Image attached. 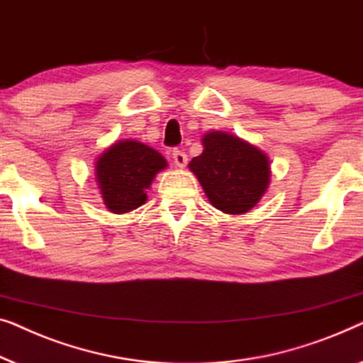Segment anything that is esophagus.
Returning <instances> with one entry per match:
<instances>
[{
    "label": "esophagus",
    "mask_w": 363,
    "mask_h": 363,
    "mask_svg": "<svg viewBox=\"0 0 363 363\" xmlns=\"http://www.w3.org/2000/svg\"><path fill=\"white\" fill-rule=\"evenodd\" d=\"M172 160H174V164L179 167H184L187 164V155L182 150L172 151Z\"/></svg>",
    "instance_id": "esophagus-1"
}]
</instances>
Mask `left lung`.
<instances>
[{"label":"left lung","mask_w":363,"mask_h":363,"mask_svg":"<svg viewBox=\"0 0 363 363\" xmlns=\"http://www.w3.org/2000/svg\"><path fill=\"white\" fill-rule=\"evenodd\" d=\"M203 151L189 162L208 201L225 213H245L257 206L269 182L267 155L238 138L212 131Z\"/></svg>","instance_id":"obj_1"}]
</instances>
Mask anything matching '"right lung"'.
<instances>
[{
  "label": "right lung",
  "mask_w": 363,
  "mask_h": 363,
  "mask_svg": "<svg viewBox=\"0 0 363 363\" xmlns=\"http://www.w3.org/2000/svg\"><path fill=\"white\" fill-rule=\"evenodd\" d=\"M167 162L152 147L120 141L99 157L95 166L105 206L115 213L131 212L146 202V189Z\"/></svg>",
  "instance_id": "right-lung-1"
}]
</instances>
